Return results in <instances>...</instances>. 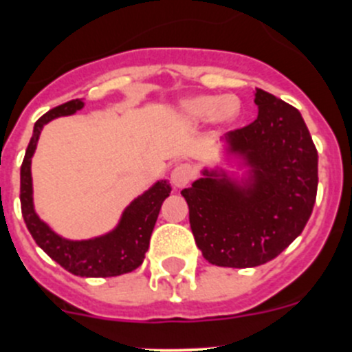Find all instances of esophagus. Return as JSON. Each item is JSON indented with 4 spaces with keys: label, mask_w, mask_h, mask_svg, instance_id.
Returning <instances> with one entry per match:
<instances>
[{
    "label": "esophagus",
    "mask_w": 352,
    "mask_h": 352,
    "mask_svg": "<svg viewBox=\"0 0 352 352\" xmlns=\"http://www.w3.org/2000/svg\"><path fill=\"white\" fill-rule=\"evenodd\" d=\"M192 177H194L192 166L184 165V163L182 165H175L172 172H170V180H172V184L177 187V189L186 187L187 184L192 180Z\"/></svg>",
    "instance_id": "obj_1"
}]
</instances>
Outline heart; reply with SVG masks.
Instances as JSON below:
<instances>
[{"mask_svg":"<svg viewBox=\"0 0 352 352\" xmlns=\"http://www.w3.org/2000/svg\"><path fill=\"white\" fill-rule=\"evenodd\" d=\"M179 112L189 124L211 119L216 126H228L240 116V100L233 95H194L179 102Z\"/></svg>","mask_w":352,"mask_h":352,"instance_id":"heart-1","label":"heart"}]
</instances>
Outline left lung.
Wrapping results in <instances>:
<instances>
[{
  "instance_id": "left-lung-1",
  "label": "left lung",
  "mask_w": 352,
  "mask_h": 352,
  "mask_svg": "<svg viewBox=\"0 0 352 352\" xmlns=\"http://www.w3.org/2000/svg\"><path fill=\"white\" fill-rule=\"evenodd\" d=\"M254 95L257 119L223 138V165L202 166L182 190L199 250L219 267L278 257L301 235L317 197L318 155L301 113L261 88Z\"/></svg>"
}]
</instances>
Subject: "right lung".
Returning a JSON list of instances; mask_svg holds the SVG:
<instances>
[{
  "label": "right lung",
  "instance_id": "right-lung-1",
  "mask_svg": "<svg viewBox=\"0 0 352 352\" xmlns=\"http://www.w3.org/2000/svg\"><path fill=\"white\" fill-rule=\"evenodd\" d=\"M85 107L81 98L69 100L49 110L34 126L25 158L20 168V202L22 214L35 243L61 267L71 274L81 278H110L120 276L140 267L144 254L150 247L156 218L163 201L170 196L172 187L168 180H158L141 196L134 197L124 208L119 221L104 235L85 240H71L56 233L41 216L34 206V184H32V156L37 150L38 138L44 126L58 117L73 116Z\"/></svg>",
  "mask_w": 352,
  "mask_h": 352
}]
</instances>
